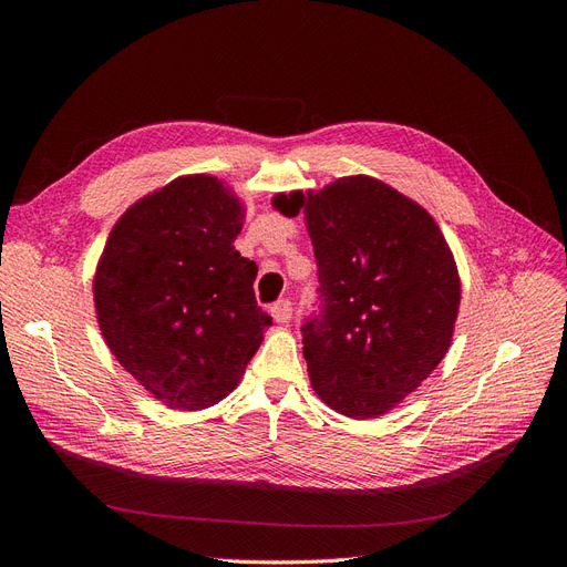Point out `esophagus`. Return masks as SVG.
Returning a JSON list of instances; mask_svg holds the SVG:
<instances>
[{"mask_svg": "<svg viewBox=\"0 0 567 567\" xmlns=\"http://www.w3.org/2000/svg\"><path fill=\"white\" fill-rule=\"evenodd\" d=\"M269 312H271V317H274V321H277V323H288L290 317H293V305H290V300L284 298V300L274 302L269 307Z\"/></svg>", "mask_w": 567, "mask_h": 567, "instance_id": "34e87169", "label": "esophagus"}]
</instances>
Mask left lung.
Here are the masks:
<instances>
[{"mask_svg":"<svg viewBox=\"0 0 567 567\" xmlns=\"http://www.w3.org/2000/svg\"><path fill=\"white\" fill-rule=\"evenodd\" d=\"M274 205L305 208L315 246L319 310L300 329L315 392L350 419L385 414L450 350L461 284L447 241L421 205L364 175Z\"/></svg>","mask_w":567,"mask_h":567,"instance_id":"1","label":"left lung"}]
</instances>
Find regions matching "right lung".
Here are the masks:
<instances>
[{"label": "right lung", "mask_w": 567, "mask_h": 567, "mask_svg": "<svg viewBox=\"0 0 567 567\" xmlns=\"http://www.w3.org/2000/svg\"><path fill=\"white\" fill-rule=\"evenodd\" d=\"M244 208L208 175L179 177L117 219L94 277L101 333L163 404L196 411L236 388L271 317L238 255Z\"/></svg>", "instance_id": "obj_1"}]
</instances>
